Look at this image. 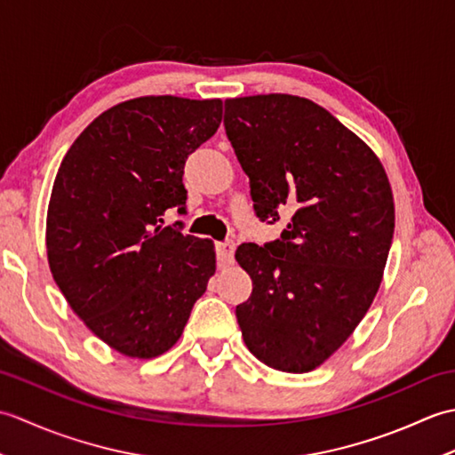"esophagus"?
<instances>
[{
	"label": "esophagus",
	"mask_w": 455,
	"mask_h": 455,
	"mask_svg": "<svg viewBox=\"0 0 455 455\" xmlns=\"http://www.w3.org/2000/svg\"><path fill=\"white\" fill-rule=\"evenodd\" d=\"M235 243H230V240H227V243H217V262L220 267L235 262Z\"/></svg>",
	"instance_id": "obj_1"
}]
</instances>
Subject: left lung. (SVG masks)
Here are the masks:
<instances>
[{"instance_id":"left-lung-1","label":"left lung","mask_w":455,"mask_h":455,"mask_svg":"<svg viewBox=\"0 0 455 455\" xmlns=\"http://www.w3.org/2000/svg\"><path fill=\"white\" fill-rule=\"evenodd\" d=\"M225 131L250 178L259 220L291 219L282 238L240 244L252 295L236 307L259 362L305 373L360 324L379 289L393 193L379 158L311 100L269 93L225 101Z\"/></svg>"}]
</instances>
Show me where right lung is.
Returning <instances> with one entry per match:
<instances>
[{
    "label": "right lung",
    "mask_w": 455,
    "mask_h": 455,
    "mask_svg": "<svg viewBox=\"0 0 455 455\" xmlns=\"http://www.w3.org/2000/svg\"><path fill=\"white\" fill-rule=\"evenodd\" d=\"M220 117V100L123 101L58 168L46 217L52 277L85 326L124 355L170 350L215 274L211 240L164 227L162 215L186 207L183 166Z\"/></svg>",
    "instance_id": "add662e5"
}]
</instances>
